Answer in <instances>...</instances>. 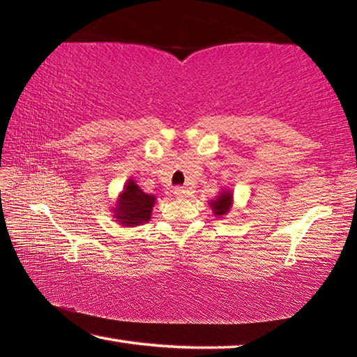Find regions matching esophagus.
I'll use <instances>...</instances> for the list:
<instances>
[{"instance_id":"esophagus-1","label":"esophagus","mask_w":357,"mask_h":357,"mask_svg":"<svg viewBox=\"0 0 357 357\" xmlns=\"http://www.w3.org/2000/svg\"><path fill=\"white\" fill-rule=\"evenodd\" d=\"M174 195H176L178 198H185L187 195H189V190H187L185 187H176V189H174Z\"/></svg>"}]
</instances>
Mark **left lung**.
<instances>
[{"instance_id":"left-lung-1","label":"left lung","mask_w":357,"mask_h":357,"mask_svg":"<svg viewBox=\"0 0 357 357\" xmlns=\"http://www.w3.org/2000/svg\"><path fill=\"white\" fill-rule=\"evenodd\" d=\"M231 198H233V193L231 192H222L220 197H217L215 202H211L209 204L213 206L214 209V214L219 217V215H225L229 208H231Z\"/></svg>"}]
</instances>
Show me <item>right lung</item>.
Segmentation results:
<instances>
[{"label":"right lung","mask_w":357,"mask_h":357,"mask_svg":"<svg viewBox=\"0 0 357 357\" xmlns=\"http://www.w3.org/2000/svg\"><path fill=\"white\" fill-rule=\"evenodd\" d=\"M155 197L142 192L135 181H129L124 187L123 195L118 200V208L114 209V217L119 219L121 225H140L151 219V209L154 206Z\"/></svg>","instance_id":"add662e5"}]
</instances>
